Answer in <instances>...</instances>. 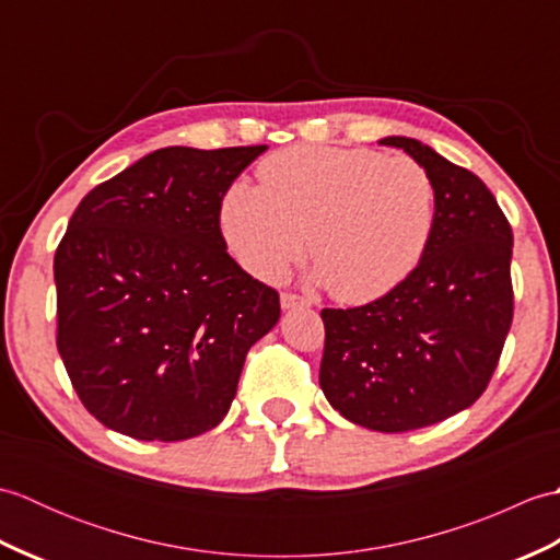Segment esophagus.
Segmentation results:
<instances>
[{
	"mask_svg": "<svg viewBox=\"0 0 560 560\" xmlns=\"http://www.w3.org/2000/svg\"><path fill=\"white\" fill-rule=\"evenodd\" d=\"M311 303H307L305 299H301V295L295 293H281V307L283 311H293V307H307Z\"/></svg>",
	"mask_w": 560,
	"mask_h": 560,
	"instance_id": "esophagus-1",
	"label": "esophagus"
}]
</instances>
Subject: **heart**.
<instances>
[{
    "label": "heart",
    "instance_id": "1",
    "mask_svg": "<svg viewBox=\"0 0 560 560\" xmlns=\"http://www.w3.org/2000/svg\"><path fill=\"white\" fill-rule=\"evenodd\" d=\"M259 185L235 183L221 201L231 253L259 279L305 255L343 303H371L421 265L435 229V183L407 156L371 149L293 147L259 163Z\"/></svg>",
    "mask_w": 560,
    "mask_h": 560
}]
</instances>
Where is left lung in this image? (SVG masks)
Segmentation results:
<instances>
[{"instance_id": "obj_1", "label": "left lung", "mask_w": 560, "mask_h": 560, "mask_svg": "<svg viewBox=\"0 0 560 560\" xmlns=\"http://www.w3.org/2000/svg\"><path fill=\"white\" fill-rule=\"evenodd\" d=\"M435 183L421 265L361 307H325L319 387L343 419L380 433L445 421L477 401L513 323V231L491 189L411 137H385Z\"/></svg>"}]
</instances>
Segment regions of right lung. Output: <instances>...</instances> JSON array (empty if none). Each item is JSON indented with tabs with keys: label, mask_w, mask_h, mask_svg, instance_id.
Here are the masks:
<instances>
[{
	"label": "right lung",
	"mask_w": 560,
	"mask_h": 560,
	"mask_svg": "<svg viewBox=\"0 0 560 560\" xmlns=\"http://www.w3.org/2000/svg\"><path fill=\"white\" fill-rule=\"evenodd\" d=\"M267 147L149 153L81 199L55 253L57 349L79 399L137 440H187L229 413L279 293L221 235V201Z\"/></svg>",
	"instance_id": "right-lung-1"
}]
</instances>
